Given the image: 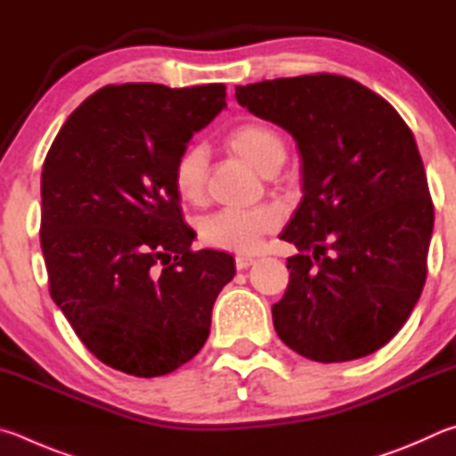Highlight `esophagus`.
Here are the masks:
<instances>
[{"label":"esophagus","instance_id":"esophagus-1","mask_svg":"<svg viewBox=\"0 0 456 456\" xmlns=\"http://www.w3.org/2000/svg\"><path fill=\"white\" fill-rule=\"evenodd\" d=\"M254 262H256V260H254L252 256H236V268L246 270V268H250Z\"/></svg>","mask_w":456,"mask_h":456}]
</instances>
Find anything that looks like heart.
<instances>
[{
  "mask_svg": "<svg viewBox=\"0 0 456 456\" xmlns=\"http://www.w3.org/2000/svg\"><path fill=\"white\" fill-rule=\"evenodd\" d=\"M226 143L238 156L260 170L270 174L281 167L286 158V143L274 127L266 124H242L228 134ZM208 178V150L191 146L175 159L172 183L174 191L183 204L196 206L204 200ZM282 212L278 206L265 204L256 208H226L200 222V238L206 246L218 250L254 252L262 242V236L281 226Z\"/></svg>",
  "mask_w": 456,
  "mask_h": 456,
  "instance_id": "b5f03b06",
  "label": "heart"
}]
</instances>
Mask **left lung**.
Here are the masks:
<instances>
[{
    "instance_id": "8db88e82",
    "label": "left lung",
    "mask_w": 456,
    "mask_h": 456,
    "mask_svg": "<svg viewBox=\"0 0 456 456\" xmlns=\"http://www.w3.org/2000/svg\"><path fill=\"white\" fill-rule=\"evenodd\" d=\"M250 114L284 127L302 159V202L282 240L289 289L278 337L316 362L372 354L403 329L427 281L435 208L411 127L390 103L334 74L238 86Z\"/></svg>"
}]
</instances>
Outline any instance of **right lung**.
I'll return each instance as SVG.
<instances>
[{"instance_id": "obj_1", "label": "right lung", "mask_w": 456, "mask_h": 456, "mask_svg": "<svg viewBox=\"0 0 456 456\" xmlns=\"http://www.w3.org/2000/svg\"><path fill=\"white\" fill-rule=\"evenodd\" d=\"M226 108V86H106L55 135L42 170V252L55 305L111 369L162 377L194 358L234 278L190 248L174 164Z\"/></svg>"}]
</instances>
